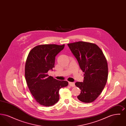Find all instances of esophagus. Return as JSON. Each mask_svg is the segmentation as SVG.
Wrapping results in <instances>:
<instances>
[{"label": "esophagus", "mask_w": 126, "mask_h": 126, "mask_svg": "<svg viewBox=\"0 0 126 126\" xmlns=\"http://www.w3.org/2000/svg\"><path fill=\"white\" fill-rule=\"evenodd\" d=\"M68 84H69V85H70V86H72V87L75 86V83H74V82H69Z\"/></svg>", "instance_id": "esophagus-1"}]
</instances>
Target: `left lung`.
Returning a JSON list of instances; mask_svg holds the SVG:
<instances>
[{
	"instance_id": "left-lung-1",
	"label": "left lung",
	"mask_w": 126,
	"mask_h": 126,
	"mask_svg": "<svg viewBox=\"0 0 126 126\" xmlns=\"http://www.w3.org/2000/svg\"><path fill=\"white\" fill-rule=\"evenodd\" d=\"M67 45L84 73L83 82L75 84L81 90L78 98L85 103L94 102L101 94L107 83L108 68L106 58L100 48L95 44L78 42Z\"/></svg>"
}]
</instances>
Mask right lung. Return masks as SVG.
<instances>
[{"label":"right lung","mask_w":126,"mask_h":126,"mask_svg":"<svg viewBox=\"0 0 126 126\" xmlns=\"http://www.w3.org/2000/svg\"><path fill=\"white\" fill-rule=\"evenodd\" d=\"M65 45L45 44L33 48L27 57L25 77L32 94L36 102L44 106L54 105L59 100V91L67 86L66 81H60L48 76L55 67V57Z\"/></svg>","instance_id":"add662e5"}]
</instances>
